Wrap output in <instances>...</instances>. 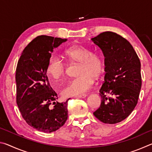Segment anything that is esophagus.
<instances>
[{"mask_svg":"<svg viewBox=\"0 0 152 152\" xmlns=\"http://www.w3.org/2000/svg\"><path fill=\"white\" fill-rule=\"evenodd\" d=\"M86 96V94H80L78 95V96H76V98H78V99H81V98H85Z\"/></svg>","mask_w":152,"mask_h":152,"instance_id":"34e87169","label":"esophagus"}]
</instances>
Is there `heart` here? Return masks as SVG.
Segmentation results:
<instances>
[{"instance_id":"b5f03b06","label":"heart","mask_w":152,"mask_h":152,"mask_svg":"<svg viewBox=\"0 0 152 152\" xmlns=\"http://www.w3.org/2000/svg\"><path fill=\"white\" fill-rule=\"evenodd\" d=\"M64 53L72 62L80 64L77 72L79 76L69 82L61 94L70 97L85 93L93 84V77L98 78L103 72V61L99 55L94 54L88 48L80 45L71 46ZM66 71V64L60 58L52 56L50 59L46 72L50 78L60 80L65 75Z\"/></svg>"}]
</instances>
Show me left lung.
Masks as SVG:
<instances>
[{
	"label": "left lung",
	"mask_w": 152,
	"mask_h": 152,
	"mask_svg": "<svg viewBox=\"0 0 152 152\" xmlns=\"http://www.w3.org/2000/svg\"><path fill=\"white\" fill-rule=\"evenodd\" d=\"M91 42L102 51L105 66L99 91L101 106L93 114L104 123H119L137 105L141 87L140 60L131 43L115 33H101Z\"/></svg>",
	"instance_id": "obj_1"
}]
</instances>
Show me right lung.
<instances>
[{
	"label": "right lung",
	"mask_w": 152,
	"mask_h": 152,
	"mask_svg": "<svg viewBox=\"0 0 152 152\" xmlns=\"http://www.w3.org/2000/svg\"><path fill=\"white\" fill-rule=\"evenodd\" d=\"M66 39L37 36L23 51L16 69L17 104L22 117L31 127L51 133L68 119V101H56L57 94L50 86L47 66L53 49Z\"/></svg>",
	"instance_id": "add662e5"
}]
</instances>
